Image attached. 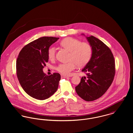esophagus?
Segmentation results:
<instances>
[{"label":"esophagus","mask_w":133,"mask_h":133,"mask_svg":"<svg viewBox=\"0 0 133 133\" xmlns=\"http://www.w3.org/2000/svg\"><path fill=\"white\" fill-rule=\"evenodd\" d=\"M61 77L62 78H68L69 77L67 76H65V75H61Z\"/></svg>","instance_id":"34e87169"}]
</instances>
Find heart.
<instances>
[{
	"label": "heart",
	"mask_w": 133,
	"mask_h": 133,
	"mask_svg": "<svg viewBox=\"0 0 133 133\" xmlns=\"http://www.w3.org/2000/svg\"><path fill=\"white\" fill-rule=\"evenodd\" d=\"M60 44L70 53L69 58L70 61L60 64L56 68L57 71L63 75H70L77 65L79 67L85 65L92 57V48L87 42H81L78 39L69 37L62 40ZM55 55V48L50 46L48 50L49 59L51 60H54Z\"/></svg>",
	"instance_id": "b5f03b06"
}]
</instances>
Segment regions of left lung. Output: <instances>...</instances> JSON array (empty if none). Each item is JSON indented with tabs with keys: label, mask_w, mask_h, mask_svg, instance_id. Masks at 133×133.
<instances>
[{
	"label": "left lung",
	"mask_w": 133,
	"mask_h": 133,
	"mask_svg": "<svg viewBox=\"0 0 133 133\" xmlns=\"http://www.w3.org/2000/svg\"><path fill=\"white\" fill-rule=\"evenodd\" d=\"M92 48L89 62L82 70V77L75 87L76 93L87 101L96 100L103 95L112 84L115 74V62L110 49L93 36L87 37Z\"/></svg>",
	"instance_id": "1"
}]
</instances>
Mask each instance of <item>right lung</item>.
Listing matches in <instances>:
<instances>
[{"label":"right lung","instance_id":"obj_1","mask_svg":"<svg viewBox=\"0 0 133 133\" xmlns=\"http://www.w3.org/2000/svg\"><path fill=\"white\" fill-rule=\"evenodd\" d=\"M59 38L42 37L25 45L16 61V73L19 83L29 96L45 100L57 90L61 76L55 73L48 76L43 68L48 62V50Z\"/></svg>","mask_w":133,"mask_h":133}]
</instances>
